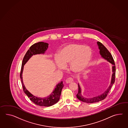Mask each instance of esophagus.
<instances>
[{
    "instance_id": "1",
    "label": "esophagus",
    "mask_w": 128,
    "mask_h": 128,
    "mask_svg": "<svg viewBox=\"0 0 128 128\" xmlns=\"http://www.w3.org/2000/svg\"><path fill=\"white\" fill-rule=\"evenodd\" d=\"M73 81V78H68L66 80V83H68H68H71Z\"/></svg>"
}]
</instances>
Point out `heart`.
Here are the masks:
<instances>
[{"mask_svg":"<svg viewBox=\"0 0 128 128\" xmlns=\"http://www.w3.org/2000/svg\"><path fill=\"white\" fill-rule=\"evenodd\" d=\"M90 48L79 44L66 45L60 50L58 56L54 57L55 62L60 69H65L66 65L70 64L72 72H80L86 70L92 58Z\"/></svg>","mask_w":128,"mask_h":128,"instance_id":"heart-1","label":"heart"}]
</instances>
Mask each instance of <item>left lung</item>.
<instances>
[{"label": "left lung", "instance_id": "8db88e82", "mask_svg": "<svg viewBox=\"0 0 128 128\" xmlns=\"http://www.w3.org/2000/svg\"><path fill=\"white\" fill-rule=\"evenodd\" d=\"M97 44L98 47V49L100 50V54L101 55V57L103 58V59L106 60L107 61H108V62H109L112 65V71L113 74L112 76L111 82H110V84L109 86L108 87V88L106 89V90L104 92L103 94L92 98H86L84 97L82 95L81 88L80 87L79 84H78V94L76 95V97L78 100L84 103H96L104 100L107 96L111 87H112L113 84H114L115 82V80L116 74L115 64L112 54H110V53L109 51L106 48L104 47L101 42H97Z\"/></svg>", "mask_w": 128, "mask_h": 128}]
</instances>
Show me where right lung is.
Wrapping results in <instances>:
<instances>
[{"label": "right lung", "mask_w": 128, "mask_h": 128, "mask_svg": "<svg viewBox=\"0 0 128 128\" xmlns=\"http://www.w3.org/2000/svg\"><path fill=\"white\" fill-rule=\"evenodd\" d=\"M48 44L44 42H39L32 45L30 48V49L27 51L24 57L20 74V77L22 82V86L23 87L24 92L30 98L31 101H32L36 104L39 106L45 107L52 106L59 101L62 89L64 86L63 81H61L60 83L56 84V86L53 92L48 96L45 98H39L34 96L27 90L23 82L22 74L24 65L28 61V60L33 55L44 54L48 48Z\"/></svg>", "instance_id": "add662e5"}]
</instances>
